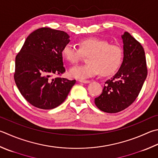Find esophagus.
<instances>
[{
    "label": "esophagus",
    "instance_id": "1",
    "mask_svg": "<svg viewBox=\"0 0 158 158\" xmlns=\"http://www.w3.org/2000/svg\"><path fill=\"white\" fill-rule=\"evenodd\" d=\"M79 81L80 82H82V83H85V84H87V83L91 82L90 80H80Z\"/></svg>",
    "mask_w": 158,
    "mask_h": 158
}]
</instances>
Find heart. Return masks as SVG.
<instances>
[{"mask_svg": "<svg viewBox=\"0 0 158 158\" xmlns=\"http://www.w3.org/2000/svg\"><path fill=\"white\" fill-rule=\"evenodd\" d=\"M78 47L67 44L62 50L65 60L71 64L77 63L88 56V63L71 68L69 75L80 80L87 79L100 73L109 76L115 73L123 61V50L120 46L96 37L86 38L79 41Z\"/></svg>", "mask_w": 158, "mask_h": 158, "instance_id": "heart-1", "label": "heart"}]
</instances>
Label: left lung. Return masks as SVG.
Instances as JSON below:
<instances>
[{
    "instance_id": "obj_1",
    "label": "left lung",
    "mask_w": 158,
    "mask_h": 158,
    "mask_svg": "<svg viewBox=\"0 0 158 158\" xmlns=\"http://www.w3.org/2000/svg\"><path fill=\"white\" fill-rule=\"evenodd\" d=\"M124 58L119 71L105 82L102 94L95 98L101 111L118 113L134 102L147 76V67L143 47L127 31L122 35Z\"/></svg>"
}]
</instances>
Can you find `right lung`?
I'll return each mask as SVG.
<instances>
[{"mask_svg":"<svg viewBox=\"0 0 158 158\" xmlns=\"http://www.w3.org/2000/svg\"><path fill=\"white\" fill-rule=\"evenodd\" d=\"M66 32L39 28L27 38L15 61L14 80L20 94L31 105L52 109L60 105L76 80L53 76L65 71L62 50L69 43Z\"/></svg>","mask_w":158,"mask_h":158,"instance_id":"add662e5","label":"right lung"}]
</instances>
